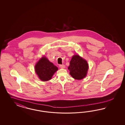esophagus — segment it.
Wrapping results in <instances>:
<instances>
[{
	"label": "esophagus",
	"mask_w": 125,
	"mask_h": 125,
	"mask_svg": "<svg viewBox=\"0 0 125 125\" xmlns=\"http://www.w3.org/2000/svg\"><path fill=\"white\" fill-rule=\"evenodd\" d=\"M59 66L61 68H64L65 67L64 64H59Z\"/></svg>",
	"instance_id": "34e87169"
}]
</instances>
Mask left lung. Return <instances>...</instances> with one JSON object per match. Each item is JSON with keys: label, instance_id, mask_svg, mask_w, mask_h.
<instances>
[{"label": "left lung", "instance_id": "obj_1", "mask_svg": "<svg viewBox=\"0 0 125 125\" xmlns=\"http://www.w3.org/2000/svg\"><path fill=\"white\" fill-rule=\"evenodd\" d=\"M68 69L73 78L76 80L82 79L86 76L88 65L87 61L78 55H75L70 61Z\"/></svg>", "mask_w": 125, "mask_h": 125}]
</instances>
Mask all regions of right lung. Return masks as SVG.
I'll return each mask as SVG.
<instances>
[{"mask_svg": "<svg viewBox=\"0 0 125 125\" xmlns=\"http://www.w3.org/2000/svg\"><path fill=\"white\" fill-rule=\"evenodd\" d=\"M35 68L39 79L42 81L51 79L54 73L58 69L57 67L44 57H42L38 61Z\"/></svg>", "mask_w": 125, "mask_h": 125, "instance_id": "obj_1", "label": "right lung"}]
</instances>
